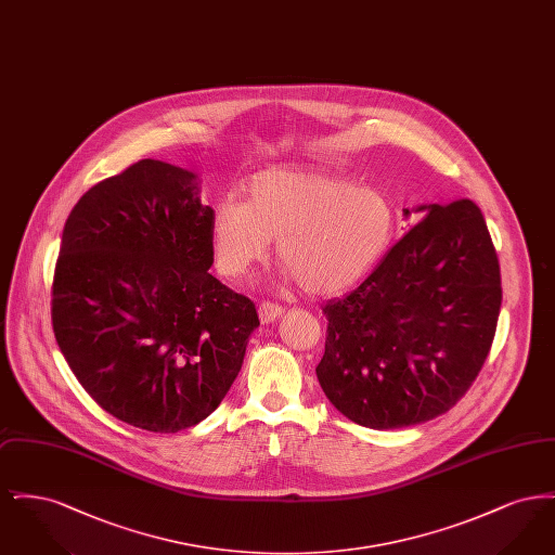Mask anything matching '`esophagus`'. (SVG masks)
Returning <instances> with one entry per match:
<instances>
[{
    "label": "esophagus",
    "instance_id": "34e87169",
    "mask_svg": "<svg viewBox=\"0 0 555 555\" xmlns=\"http://www.w3.org/2000/svg\"><path fill=\"white\" fill-rule=\"evenodd\" d=\"M258 314H260V320H262L264 324H270V322H274V320H279V318L285 314V308L279 306V304L264 301V304L258 308Z\"/></svg>",
    "mask_w": 555,
    "mask_h": 555
}]
</instances>
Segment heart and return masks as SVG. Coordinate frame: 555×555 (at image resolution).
<instances>
[{
    "label": "heart",
    "mask_w": 555,
    "mask_h": 555,
    "mask_svg": "<svg viewBox=\"0 0 555 555\" xmlns=\"http://www.w3.org/2000/svg\"><path fill=\"white\" fill-rule=\"evenodd\" d=\"M397 210L376 186H358L324 168H268L243 186V202L224 199L211 216L216 268L238 279L268 254L301 287L333 295L370 274L393 245Z\"/></svg>",
    "instance_id": "heart-1"
}]
</instances>
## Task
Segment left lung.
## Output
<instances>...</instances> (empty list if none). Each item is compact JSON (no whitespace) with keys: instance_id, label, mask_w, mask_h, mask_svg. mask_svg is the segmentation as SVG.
<instances>
[{"instance_id":"8db88e82","label":"left lung","mask_w":555,"mask_h":555,"mask_svg":"<svg viewBox=\"0 0 555 555\" xmlns=\"http://www.w3.org/2000/svg\"><path fill=\"white\" fill-rule=\"evenodd\" d=\"M416 211L423 220L369 279L322 308L320 387L351 423L376 430L451 410L482 369L502 308L500 260L475 202Z\"/></svg>"}]
</instances>
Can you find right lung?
<instances>
[{
  "label": "right lung",
  "instance_id": "add662e5",
  "mask_svg": "<svg viewBox=\"0 0 555 555\" xmlns=\"http://www.w3.org/2000/svg\"><path fill=\"white\" fill-rule=\"evenodd\" d=\"M185 168L139 159L70 211L52 285L55 341L107 414L150 433L208 418L260 326L216 276L214 210Z\"/></svg>",
  "mask_w": 555,
  "mask_h": 555
}]
</instances>
